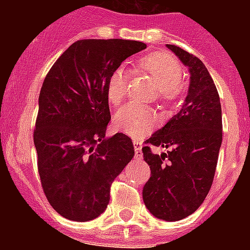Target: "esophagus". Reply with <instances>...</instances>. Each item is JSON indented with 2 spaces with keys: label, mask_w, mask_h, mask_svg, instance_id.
<instances>
[{
  "label": "esophagus",
  "mask_w": 250,
  "mask_h": 250,
  "mask_svg": "<svg viewBox=\"0 0 250 250\" xmlns=\"http://www.w3.org/2000/svg\"><path fill=\"white\" fill-rule=\"evenodd\" d=\"M141 147H143V145H141L140 141L134 140V149H135V156H136V158H140V156H141Z\"/></svg>",
  "instance_id": "esophagus-1"
}]
</instances>
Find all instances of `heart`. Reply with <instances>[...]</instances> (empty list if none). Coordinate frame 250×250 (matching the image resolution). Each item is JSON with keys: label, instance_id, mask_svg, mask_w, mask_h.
Returning a JSON list of instances; mask_svg holds the SVG:
<instances>
[{"label": "heart", "instance_id": "heart-1", "mask_svg": "<svg viewBox=\"0 0 250 250\" xmlns=\"http://www.w3.org/2000/svg\"><path fill=\"white\" fill-rule=\"evenodd\" d=\"M138 67L141 72L147 74L155 81L164 104L175 103L182 94L183 68L180 63L170 55L163 52L147 55L139 61ZM127 71L118 67L110 75L106 95L111 105L119 106L125 99L127 85ZM115 127L131 138H143L147 135L158 125L155 112L146 107L127 105L119 110L114 119Z\"/></svg>", "mask_w": 250, "mask_h": 250}]
</instances>
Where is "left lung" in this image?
Returning <instances> with one entry per match:
<instances>
[{
	"instance_id": "8db88e82",
	"label": "left lung",
	"mask_w": 250,
	"mask_h": 250,
	"mask_svg": "<svg viewBox=\"0 0 250 250\" xmlns=\"http://www.w3.org/2000/svg\"><path fill=\"white\" fill-rule=\"evenodd\" d=\"M167 47L187 66L190 83L182 110L143 147L151 170L143 199L155 218L176 222L193 214L210 190L223 138L222 106L204 63L178 46ZM150 145L170 147V151L154 154Z\"/></svg>"
}]
</instances>
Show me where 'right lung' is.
I'll return each mask as SVG.
<instances>
[{"mask_svg": "<svg viewBox=\"0 0 250 250\" xmlns=\"http://www.w3.org/2000/svg\"><path fill=\"white\" fill-rule=\"evenodd\" d=\"M144 48L130 40H80L43 81L34 132L37 167L48 203L66 219L103 214L112 182L135 154L125 134L105 138L111 119L106 86L124 60Z\"/></svg>", "mask_w": 250, "mask_h": 250, "instance_id": "obj_1", "label": "right lung"}]
</instances>
